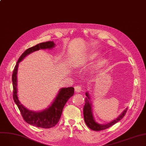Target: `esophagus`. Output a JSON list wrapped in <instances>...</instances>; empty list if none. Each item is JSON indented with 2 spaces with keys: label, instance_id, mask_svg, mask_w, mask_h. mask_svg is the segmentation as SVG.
I'll return each instance as SVG.
<instances>
[{
  "label": "esophagus",
  "instance_id": "1",
  "mask_svg": "<svg viewBox=\"0 0 146 146\" xmlns=\"http://www.w3.org/2000/svg\"><path fill=\"white\" fill-rule=\"evenodd\" d=\"M74 90H75L76 92L79 93V92H80L81 90H82V88L79 85H77V86H76L74 87Z\"/></svg>",
  "mask_w": 146,
  "mask_h": 146
}]
</instances>
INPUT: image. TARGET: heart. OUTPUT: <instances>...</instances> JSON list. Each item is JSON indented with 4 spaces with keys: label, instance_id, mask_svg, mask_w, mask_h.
<instances>
[{
    "label": "heart",
    "instance_id": "heart-1",
    "mask_svg": "<svg viewBox=\"0 0 146 146\" xmlns=\"http://www.w3.org/2000/svg\"><path fill=\"white\" fill-rule=\"evenodd\" d=\"M95 57H96V54H90V55H89V56H88L86 57H83V58H82L81 60H80L79 61V63H78V64L79 66H80L82 64H85L86 63L88 62V61L94 60ZM106 63V59L105 58H102L100 60H99V61L98 63V66H99V67L102 66Z\"/></svg>",
    "mask_w": 146,
    "mask_h": 146
}]
</instances>
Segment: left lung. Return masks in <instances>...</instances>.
I'll return each mask as SVG.
<instances>
[{"label":"left lung","mask_w":146,"mask_h":146,"mask_svg":"<svg viewBox=\"0 0 146 146\" xmlns=\"http://www.w3.org/2000/svg\"><path fill=\"white\" fill-rule=\"evenodd\" d=\"M86 98H85V104L83 107V116H84V119H85V122L87 126L94 131H101V130L105 129L106 128H108L111 126L113 125V124H116L119 121H120L122 118L124 117V115L125 114L127 108L124 110L122 113L119 115L116 118L112 121L108 122V123L105 124H101L97 122L93 115V111H92V104L90 101V95L88 92H86Z\"/></svg>","instance_id":"1"}]
</instances>
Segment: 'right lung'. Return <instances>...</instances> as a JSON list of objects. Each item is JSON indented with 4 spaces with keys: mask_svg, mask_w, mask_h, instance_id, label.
I'll use <instances>...</instances> for the list:
<instances>
[{
    "mask_svg": "<svg viewBox=\"0 0 146 146\" xmlns=\"http://www.w3.org/2000/svg\"><path fill=\"white\" fill-rule=\"evenodd\" d=\"M55 46L56 44L53 41H47L38 44L34 47L28 48L19 58L13 71L12 80L14 102L18 106L24 120L28 124L36 127L49 128L55 126L58 123L65 104L74 94V88L73 87L61 88L53 102L45 110L39 111L29 110L20 102L17 94V73L19 63L31 53L40 50H50L55 47Z\"/></svg>",
    "mask_w": 146,
    "mask_h": 146,
    "instance_id": "obj_1",
    "label": "right lung"
}]
</instances>
